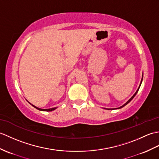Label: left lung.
I'll return each instance as SVG.
<instances>
[{
    "label": "left lung",
    "mask_w": 159,
    "mask_h": 159,
    "mask_svg": "<svg viewBox=\"0 0 159 159\" xmlns=\"http://www.w3.org/2000/svg\"><path fill=\"white\" fill-rule=\"evenodd\" d=\"M142 80H143V73H142V80H141V83H140V84H139V87H138V89H137V91H136V92H135V93H134V95H133V96L129 99V100L126 102V103H125V104H123V106H121L120 107H119V108H114V109H120V108H123V107H124L125 106H126L127 104H128V103H129L131 100H132V99H133V98H134L135 96V95L136 94H137V93H138V90H139V87H140V86H141V84H142ZM104 109H106V110H113V109H112V108H104Z\"/></svg>",
    "instance_id": "1"
}]
</instances>
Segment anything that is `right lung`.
Listing matches in <instances>:
<instances>
[{"label":"right lung","mask_w":159,"mask_h":159,"mask_svg":"<svg viewBox=\"0 0 159 159\" xmlns=\"http://www.w3.org/2000/svg\"><path fill=\"white\" fill-rule=\"evenodd\" d=\"M29 104H30V103L29 102ZM33 107H34L35 108H36L37 110H40V111H46V112H51V111H53V110H55L57 108V107H55V108H49V109H42V108H38V107H36V106H35L34 105H33V104H30Z\"/></svg>","instance_id":"1"}]
</instances>
